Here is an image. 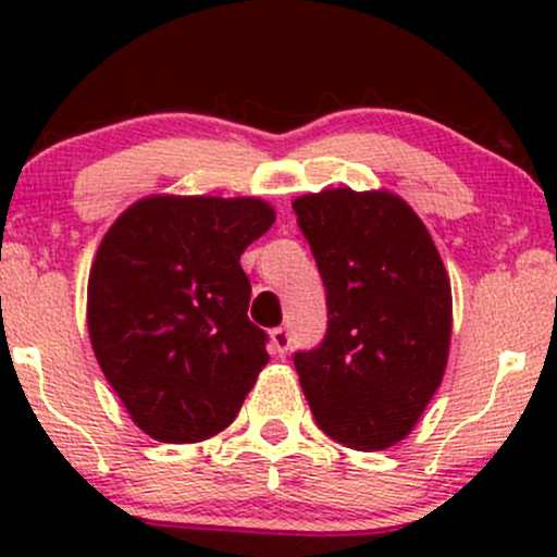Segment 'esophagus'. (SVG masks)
I'll list each match as a JSON object with an SVG mask.
<instances>
[{"label": "esophagus", "instance_id": "obj_1", "mask_svg": "<svg viewBox=\"0 0 557 557\" xmlns=\"http://www.w3.org/2000/svg\"><path fill=\"white\" fill-rule=\"evenodd\" d=\"M270 343H272V350L274 354H287V348H290V335H287V330L283 327H274L270 332Z\"/></svg>", "mask_w": 557, "mask_h": 557}]
</instances>
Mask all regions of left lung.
<instances>
[{
    "mask_svg": "<svg viewBox=\"0 0 557 557\" xmlns=\"http://www.w3.org/2000/svg\"><path fill=\"white\" fill-rule=\"evenodd\" d=\"M327 287V335L296 354L319 430L356 450L411 434L447 367L450 280L430 230L389 190L327 188L293 201Z\"/></svg>",
    "mask_w": 557,
    "mask_h": 557,
    "instance_id": "1",
    "label": "left lung"
}]
</instances>
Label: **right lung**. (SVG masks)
I'll return each instance as SVG.
<instances>
[{
  "instance_id": "right-lung-1",
  "label": "right lung",
  "mask_w": 557,
  "mask_h": 557,
  "mask_svg": "<svg viewBox=\"0 0 557 557\" xmlns=\"http://www.w3.org/2000/svg\"><path fill=\"white\" fill-rule=\"evenodd\" d=\"M274 222L253 196H146L114 220L88 274L96 361L138 430L159 443L214 437L270 361L248 322L240 253Z\"/></svg>"
}]
</instances>
